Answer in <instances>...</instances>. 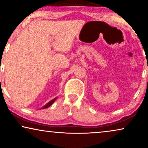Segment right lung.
<instances>
[{"label":"right lung","instance_id":"obj_1","mask_svg":"<svg viewBox=\"0 0 148 148\" xmlns=\"http://www.w3.org/2000/svg\"><path fill=\"white\" fill-rule=\"evenodd\" d=\"M56 98H54L53 100H52L51 101H50V102H48V103H47V104H46V105H44V106L43 107H42V108L41 109H44V108H48V107L50 106L52 104H53V103L54 102V101L56 100Z\"/></svg>","mask_w":148,"mask_h":148}]
</instances>
